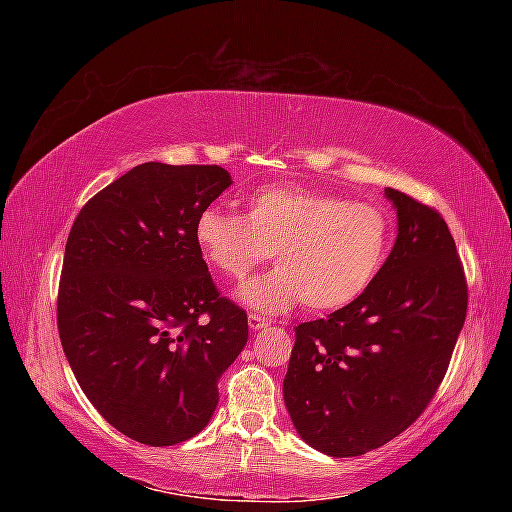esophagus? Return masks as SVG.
Wrapping results in <instances>:
<instances>
[{"label": "esophagus", "mask_w": 512, "mask_h": 512, "mask_svg": "<svg viewBox=\"0 0 512 512\" xmlns=\"http://www.w3.org/2000/svg\"><path fill=\"white\" fill-rule=\"evenodd\" d=\"M248 325L253 332H259L262 328H266L268 321L262 317V314H248Z\"/></svg>", "instance_id": "1"}]
</instances>
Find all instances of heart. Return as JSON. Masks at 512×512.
<instances>
[{
  "label": "heart",
  "mask_w": 512,
  "mask_h": 512,
  "mask_svg": "<svg viewBox=\"0 0 512 512\" xmlns=\"http://www.w3.org/2000/svg\"><path fill=\"white\" fill-rule=\"evenodd\" d=\"M206 264L228 279H244L273 257V273L239 290L248 308L286 312L306 301L328 312L356 301L372 286L391 244L389 215L376 204L306 187H266L246 202V217L220 206L195 220Z\"/></svg>",
  "instance_id": "b5f03b06"
}]
</instances>
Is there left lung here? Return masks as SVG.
I'll use <instances>...</instances> for the list:
<instances>
[{
  "instance_id": "obj_1",
  "label": "left lung",
  "mask_w": 512,
  "mask_h": 512,
  "mask_svg": "<svg viewBox=\"0 0 512 512\" xmlns=\"http://www.w3.org/2000/svg\"><path fill=\"white\" fill-rule=\"evenodd\" d=\"M398 213L387 262L361 297L295 328L284 400L310 447L354 458L383 447L427 409L447 374L469 286L444 217L385 189Z\"/></svg>"
}]
</instances>
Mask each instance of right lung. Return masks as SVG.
Here are the masks:
<instances>
[{"instance_id": "obj_1", "label": "right lung", "mask_w": 512, "mask_h": 512, "mask_svg": "<svg viewBox=\"0 0 512 512\" xmlns=\"http://www.w3.org/2000/svg\"><path fill=\"white\" fill-rule=\"evenodd\" d=\"M226 187L217 165L145 162L85 202L65 244V358L96 411L149 447L198 436L248 341L246 312L220 295L193 233Z\"/></svg>"}]
</instances>
